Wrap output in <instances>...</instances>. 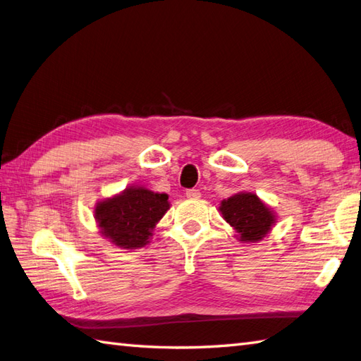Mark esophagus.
Wrapping results in <instances>:
<instances>
[{
  "instance_id": "esophagus-1",
  "label": "esophagus",
  "mask_w": 361,
  "mask_h": 361,
  "mask_svg": "<svg viewBox=\"0 0 361 361\" xmlns=\"http://www.w3.org/2000/svg\"><path fill=\"white\" fill-rule=\"evenodd\" d=\"M186 197L188 198H200L202 197V192H200V189H188L186 190Z\"/></svg>"
}]
</instances>
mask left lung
I'll return each instance as SVG.
<instances>
[{"mask_svg":"<svg viewBox=\"0 0 361 361\" xmlns=\"http://www.w3.org/2000/svg\"><path fill=\"white\" fill-rule=\"evenodd\" d=\"M220 212L224 219L240 235L242 242H257L265 237L274 224L270 208L259 200L255 194L243 192L221 202Z\"/></svg>","mask_w":361,"mask_h":361,"instance_id":"1","label":"left lung"}]
</instances>
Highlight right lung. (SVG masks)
I'll return each instance as SVG.
<instances>
[{
	"mask_svg": "<svg viewBox=\"0 0 361 361\" xmlns=\"http://www.w3.org/2000/svg\"><path fill=\"white\" fill-rule=\"evenodd\" d=\"M166 194L144 188H128L121 195L97 204L96 220L101 233L121 248H140L169 209Z\"/></svg>",
	"mask_w": 361,
	"mask_h": 361,
	"instance_id": "obj_1",
	"label": "right lung"
}]
</instances>
